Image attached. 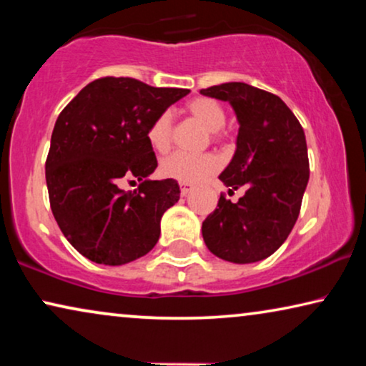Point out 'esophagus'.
Listing matches in <instances>:
<instances>
[{
  "label": "esophagus",
  "mask_w": 366,
  "mask_h": 366,
  "mask_svg": "<svg viewBox=\"0 0 366 366\" xmlns=\"http://www.w3.org/2000/svg\"><path fill=\"white\" fill-rule=\"evenodd\" d=\"M193 187L189 183H179V192H182L183 197H187V194L192 192Z\"/></svg>",
  "instance_id": "34e87169"
}]
</instances>
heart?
Returning <instances> with one entry per match:
<instances>
[{
	"label": "heart",
	"instance_id": "1",
	"mask_svg": "<svg viewBox=\"0 0 366 366\" xmlns=\"http://www.w3.org/2000/svg\"><path fill=\"white\" fill-rule=\"evenodd\" d=\"M184 108L204 128L213 132L214 138H218V129H222L224 123H227V114H224L223 107L217 99L198 97L189 99ZM147 138L154 152H168L169 147H172V117H169V113H159L149 123ZM218 168L219 159L212 153L188 154L178 152L169 154L162 163V173L164 177L177 179L179 183H198L204 178L212 177L213 173H217Z\"/></svg>",
	"mask_w": 366,
	"mask_h": 366
}]
</instances>
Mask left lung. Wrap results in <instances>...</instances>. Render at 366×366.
I'll list each match as a JSON object with an SVG mask.
<instances>
[{
	"label": "left lung",
	"mask_w": 366,
	"mask_h": 366,
	"mask_svg": "<svg viewBox=\"0 0 366 366\" xmlns=\"http://www.w3.org/2000/svg\"><path fill=\"white\" fill-rule=\"evenodd\" d=\"M199 93L228 102L237 113V152L219 179L228 193L244 188L237 203L219 197L203 222V239L227 262H259L282 247L298 219L310 178L305 132L282 98L252 84L223 83Z\"/></svg>",
	"instance_id": "left-lung-1"
}]
</instances>
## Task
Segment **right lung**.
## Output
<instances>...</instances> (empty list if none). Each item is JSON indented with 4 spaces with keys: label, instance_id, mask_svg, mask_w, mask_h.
Listing matches in <instances>:
<instances>
[{
    "label": "right lung",
    "instance_id": "add662e5",
    "mask_svg": "<svg viewBox=\"0 0 366 366\" xmlns=\"http://www.w3.org/2000/svg\"><path fill=\"white\" fill-rule=\"evenodd\" d=\"M189 89L154 88L134 78H98L54 123L46 158L53 217L73 248L118 267L157 244L163 213L179 199L174 179H147L158 167L147 129ZM132 176L138 190L119 184Z\"/></svg>",
    "mask_w": 366,
    "mask_h": 366
}]
</instances>
